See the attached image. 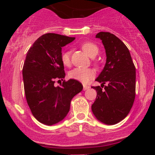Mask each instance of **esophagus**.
<instances>
[{"label":"esophagus","instance_id":"34e87169","mask_svg":"<svg viewBox=\"0 0 155 155\" xmlns=\"http://www.w3.org/2000/svg\"><path fill=\"white\" fill-rule=\"evenodd\" d=\"M90 86H87V85H84V87H83V90H88L89 88H90Z\"/></svg>","mask_w":155,"mask_h":155}]
</instances>
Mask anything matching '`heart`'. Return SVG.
Here are the masks:
<instances>
[{
    "label": "heart",
    "instance_id": "b5f03b06",
    "mask_svg": "<svg viewBox=\"0 0 155 155\" xmlns=\"http://www.w3.org/2000/svg\"><path fill=\"white\" fill-rule=\"evenodd\" d=\"M81 49L90 58H94L98 53V47L92 42H84L81 45ZM62 63L65 66L71 65V54L69 51H63L60 54ZM95 76V72L91 68H76L71 71L68 74L69 78L79 81L84 84L87 83Z\"/></svg>",
    "mask_w": 155,
    "mask_h": 155
}]
</instances>
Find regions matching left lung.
I'll return each instance as SVG.
<instances>
[{
    "instance_id": "8db88e82",
    "label": "left lung",
    "mask_w": 155,
    "mask_h": 155,
    "mask_svg": "<svg viewBox=\"0 0 155 155\" xmlns=\"http://www.w3.org/2000/svg\"><path fill=\"white\" fill-rule=\"evenodd\" d=\"M96 38L102 40L107 58L96 79L101 86L92 87L97 91L92 111L99 121L111 125L125 118L132 108L136 97V67L127 47L116 35L100 32Z\"/></svg>"
}]
</instances>
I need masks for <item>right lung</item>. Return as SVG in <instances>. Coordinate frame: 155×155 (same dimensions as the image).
<instances>
[{
	"label": "right lung",
	"mask_w": 155,
	"mask_h": 155,
	"mask_svg": "<svg viewBox=\"0 0 155 155\" xmlns=\"http://www.w3.org/2000/svg\"><path fill=\"white\" fill-rule=\"evenodd\" d=\"M75 39L73 37L46 33L37 39L27 53L22 68L25 94L32 114L38 122L52 125L63 120L70 110L71 101L82 90L79 81L63 80L60 60L62 47Z\"/></svg>",
	"instance_id": "1"
}]
</instances>
